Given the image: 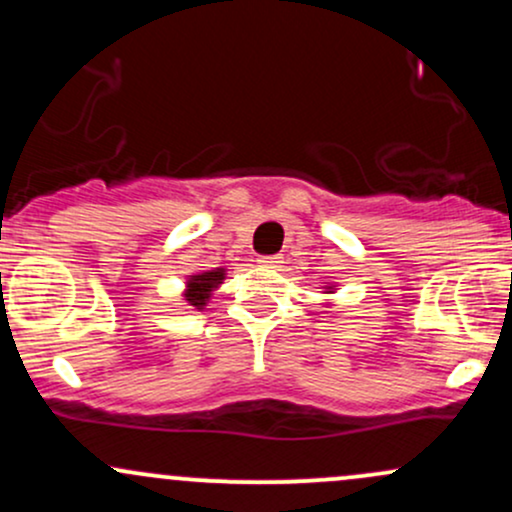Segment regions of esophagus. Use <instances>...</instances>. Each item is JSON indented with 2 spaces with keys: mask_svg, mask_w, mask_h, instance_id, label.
<instances>
[{
  "mask_svg": "<svg viewBox=\"0 0 512 512\" xmlns=\"http://www.w3.org/2000/svg\"><path fill=\"white\" fill-rule=\"evenodd\" d=\"M281 260H284V257H279V255H262V257H257V262H260L262 267H279Z\"/></svg>",
  "mask_w": 512,
  "mask_h": 512,
  "instance_id": "esophagus-1",
  "label": "esophagus"
}]
</instances>
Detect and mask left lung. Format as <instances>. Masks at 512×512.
I'll return each instance as SVG.
<instances>
[{
    "instance_id": "1",
    "label": "left lung",
    "mask_w": 512,
    "mask_h": 512,
    "mask_svg": "<svg viewBox=\"0 0 512 512\" xmlns=\"http://www.w3.org/2000/svg\"><path fill=\"white\" fill-rule=\"evenodd\" d=\"M330 289H332V286H330Z\"/></svg>"
}]
</instances>
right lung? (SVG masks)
Masks as SVG:
<instances>
[{
    "instance_id": "right-lung-1",
    "label": "right lung",
    "mask_w": 512,
    "mask_h": 512,
    "mask_svg": "<svg viewBox=\"0 0 512 512\" xmlns=\"http://www.w3.org/2000/svg\"><path fill=\"white\" fill-rule=\"evenodd\" d=\"M223 279H226V269H221V267L190 276V279H187L185 301L190 305H195L197 310H202L209 301L211 291H214L219 284H223Z\"/></svg>"
}]
</instances>
